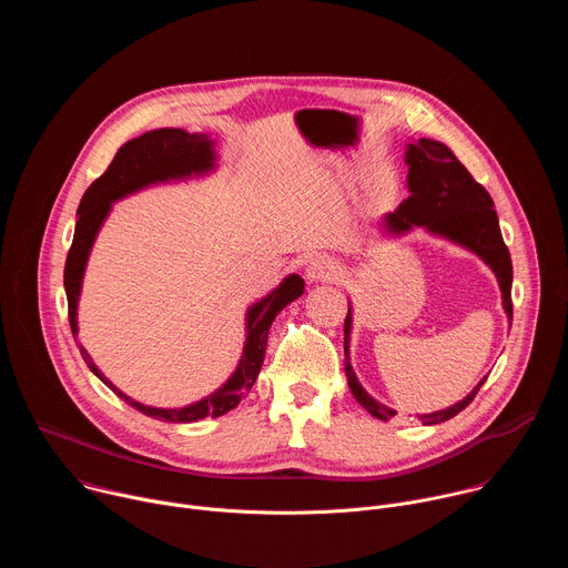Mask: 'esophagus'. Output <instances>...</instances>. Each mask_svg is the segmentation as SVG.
Listing matches in <instances>:
<instances>
[{"label":"esophagus","mask_w":568,"mask_h":568,"mask_svg":"<svg viewBox=\"0 0 568 568\" xmlns=\"http://www.w3.org/2000/svg\"><path fill=\"white\" fill-rule=\"evenodd\" d=\"M339 274V265L331 256H316L310 261L305 267V278L310 283H323V281H333Z\"/></svg>","instance_id":"esophagus-1"}]
</instances>
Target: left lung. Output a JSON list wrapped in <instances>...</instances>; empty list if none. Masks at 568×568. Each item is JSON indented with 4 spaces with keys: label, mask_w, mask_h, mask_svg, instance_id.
I'll use <instances>...</instances> for the list:
<instances>
[{
    "label": "left lung",
    "mask_w": 568,
    "mask_h": 568,
    "mask_svg": "<svg viewBox=\"0 0 568 568\" xmlns=\"http://www.w3.org/2000/svg\"><path fill=\"white\" fill-rule=\"evenodd\" d=\"M404 164H407V189L409 197L393 213L379 220V229L386 237H402L414 229H425L434 237H443L452 245H458L488 265L499 283L504 310L513 321V263L508 247L504 245L499 217L490 193L485 191L456 154L440 141L418 139L404 148ZM351 333H353V303L348 301V316L344 323V353H346V377L351 393L362 407L377 420H388L397 412L377 402L359 384L351 364ZM485 377L456 404L447 409L423 414V425H438L460 414L483 386Z\"/></svg>",
    "instance_id": "left-lung-1"
}]
</instances>
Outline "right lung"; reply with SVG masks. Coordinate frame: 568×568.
Returning <instances> with one entry per match:
<instances>
[{"instance_id":"right-lung-1","label":"right lung","mask_w":568,"mask_h":568,"mask_svg":"<svg viewBox=\"0 0 568 568\" xmlns=\"http://www.w3.org/2000/svg\"><path fill=\"white\" fill-rule=\"evenodd\" d=\"M217 152L215 139L206 132H186L182 128H159L150 130L136 139H130L119 148L112 159L110 169L85 191L78 206V222L73 231L71 250L64 263V292L69 303V326L73 337H78V301L83 292V278L88 270V261L92 254L99 231L103 229L108 215L112 213V204L125 200L139 191L161 186V184H180L189 180H204L217 171ZM305 290V283L298 274H287L270 294L254 301L245 312V344L237 359L235 371L226 377L222 386L213 393L204 395L197 402L186 404V407L164 409V407H148L143 402L132 399L119 386H114L101 368L94 364L92 355L80 348V355L88 362L90 371L110 386L130 407L141 414L161 420V423H178L191 425L204 418H217L226 412L235 409L240 399L254 386L267 348V335L276 314L296 301Z\"/></svg>"}]
</instances>
